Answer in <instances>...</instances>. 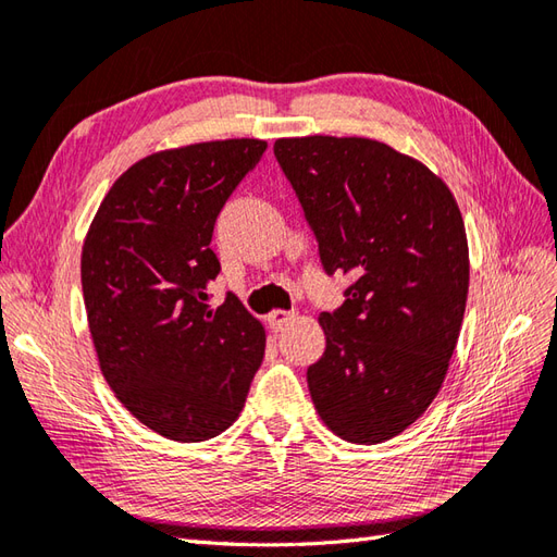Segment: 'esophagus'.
I'll return each mask as SVG.
<instances>
[{
    "label": "esophagus",
    "instance_id": "esophagus-1",
    "mask_svg": "<svg viewBox=\"0 0 557 557\" xmlns=\"http://www.w3.org/2000/svg\"><path fill=\"white\" fill-rule=\"evenodd\" d=\"M293 319H295V312L274 310V312L267 314V324H269L271 329H274V331H281V329H286Z\"/></svg>",
    "mask_w": 557,
    "mask_h": 557
}]
</instances>
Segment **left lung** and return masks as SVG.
Masks as SVG:
<instances>
[{
  "label": "left lung",
  "instance_id": "1",
  "mask_svg": "<svg viewBox=\"0 0 557 557\" xmlns=\"http://www.w3.org/2000/svg\"><path fill=\"white\" fill-rule=\"evenodd\" d=\"M326 274L352 271L326 350L307 369L333 434L374 446L414 424L448 374L469 290L465 221L434 171L369 138H278Z\"/></svg>",
  "mask_w": 557,
  "mask_h": 557
}]
</instances>
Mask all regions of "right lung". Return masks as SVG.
Listing matches in <instances>:
<instances>
[{
  "mask_svg": "<svg viewBox=\"0 0 557 557\" xmlns=\"http://www.w3.org/2000/svg\"><path fill=\"white\" fill-rule=\"evenodd\" d=\"M264 140L231 138L143 157L114 181L81 255L85 314L102 376L147 429L178 443L236 422L262 364V321L228 293L216 310L214 221Z\"/></svg>",
  "mask_w": 557,
  "mask_h": 557,
  "instance_id": "obj_1",
  "label": "right lung"
}]
</instances>
